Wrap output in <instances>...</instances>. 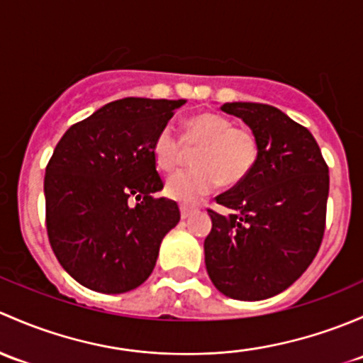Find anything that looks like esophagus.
Segmentation results:
<instances>
[{"label": "esophagus", "instance_id": "1", "mask_svg": "<svg viewBox=\"0 0 363 363\" xmlns=\"http://www.w3.org/2000/svg\"><path fill=\"white\" fill-rule=\"evenodd\" d=\"M194 211H196V208H194V206H189V204H180V213H182L183 220L189 218V216L192 215Z\"/></svg>", "mask_w": 363, "mask_h": 363}]
</instances>
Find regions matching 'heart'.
I'll return each mask as SVG.
<instances>
[{
    "mask_svg": "<svg viewBox=\"0 0 363 363\" xmlns=\"http://www.w3.org/2000/svg\"><path fill=\"white\" fill-rule=\"evenodd\" d=\"M185 148H199L194 154L197 167L178 171L166 180V194L177 201L199 199L213 192L220 182L225 186L239 185L259 159L255 133L211 111L190 117L185 122L183 138H178L171 125L159 130L152 147L157 167L173 171L182 164Z\"/></svg>",
    "mask_w": 363,
    "mask_h": 363,
    "instance_id": "1",
    "label": "heart"
}]
</instances>
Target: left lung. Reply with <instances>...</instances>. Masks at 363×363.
Returning <instances> with one entry per match:
<instances>
[{
    "instance_id": "left-lung-1",
    "label": "left lung",
    "mask_w": 363,
    "mask_h": 363,
    "mask_svg": "<svg viewBox=\"0 0 363 363\" xmlns=\"http://www.w3.org/2000/svg\"><path fill=\"white\" fill-rule=\"evenodd\" d=\"M259 140L252 173L208 209L204 262L218 292L262 301L289 289L309 267L325 230L328 167L306 127L269 104L225 103Z\"/></svg>"
}]
</instances>
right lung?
Returning a JSON list of instances; mask_svg holds the SVG:
<instances>
[{"label": "right lung", "mask_w": 363, "mask_h": 363, "mask_svg": "<svg viewBox=\"0 0 363 363\" xmlns=\"http://www.w3.org/2000/svg\"><path fill=\"white\" fill-rule=\"evenodd\" d=\"M185 99L125 98L71 125L45 171L47 233L65 271L101 294L138 289L164 236L180 222L164 186L154 140ZM136 199L134 207L128 204Z\"/></svg>", "instance_id": "add662e5"}]
</instances>
